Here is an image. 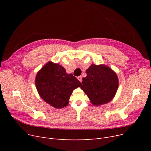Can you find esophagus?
I'll return each mask as SVG.
<instances>
[{
	"mask_svg": "<svg viewBox=\"0 0 151 151\" xmlns=\"http://www.w3.org/2000/svg\"><path fill=\"white\" fill-rule=\"evenodd\" d=\"M77 78H78V80L80 81V82H82V76H78Z\"/></svg>",
	"mask_w": 151,
	"mask_h": 151,
	"instance_id": "1",
	"label": "esophagus"
}]
</instances>
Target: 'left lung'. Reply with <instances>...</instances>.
<instances>
[{"mask_svg": "<svg viewBox=\"0 0 151 151\" xmlns=\"http://www.w3.org/2000/svg\"><path fill=\"white\" fill-rule=\"evenodd\" d=\"M81 89L94 105L107 104L114 97L118 88V78L110 68L92 64L86 70Z\"/></svg>", "mask_w": 151, "mask_h": 151, "instance_id": "8db88e82", "label": "left lung"}]
</instances>
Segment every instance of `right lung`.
<instances>
[{
  "mask_svg": "<svg viewBox=\"0 0 151 151\" xmlns=\"http://www.w3.org/2000/svg\"><path fill=\"white\" fill-rule=\"evenodd\" d=\"M35 85L42 99L54 108H62L68 105L71 93L81 83L61 65L49 62L38 72Z\"/></svg>",
  "mask_w": 151,
  "mask_h": 151,
  "instance_id": "1",
  "label": "right lung"
}]
</instances>
